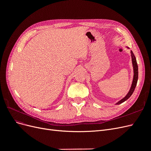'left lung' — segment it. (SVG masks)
I'll return each mask as SVG.
<instances>
[{
  "label": "left lung",
  "mask_w": 151,
  "mask_h": 151,
  "mask_svg": "<svg viewBox=\"0 0 151 151\" xmlns=\"http://www.w3.org/2000/svg\"><path fill=\"white\" fill-rule=\"evenodd\" d=\"M131 57H132V64H133V67H134V79H133V82H132V84L131 86V88L129 91V93L127 94L125 98H123L122 100H120V101H118L116 104H121L122 103H123L124 101H125L127 99H129L132 94H133L134 91L135 89V87L137 85V81H138V65H137V60H136V58L135 57L134 55V54L132 52V51H131Z\"/></svg>",
  "instance_id": "1"
}]
</instances>
